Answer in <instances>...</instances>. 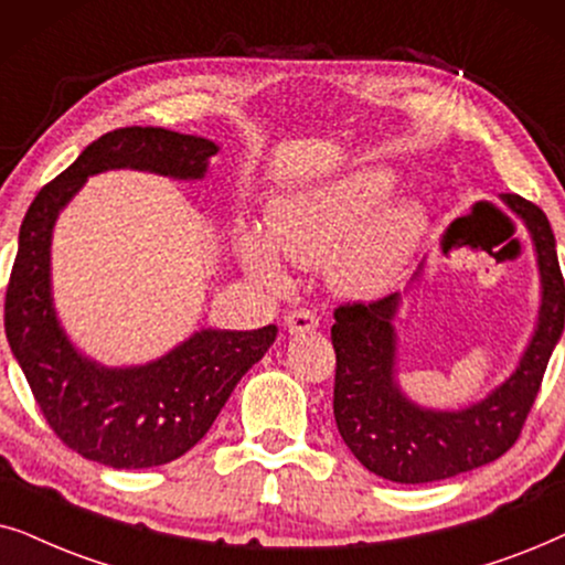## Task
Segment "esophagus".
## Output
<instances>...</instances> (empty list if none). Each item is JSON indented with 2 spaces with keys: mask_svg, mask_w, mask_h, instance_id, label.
<instances>
[{
  "mask_svg": "<svg viewBox=\"0 0 565 565\" xmlns=\"http://www.w3.org/2000/svg\"><path fill=\"white\" fill-rule=\"evenodd\" d=\"M315 328H318V315L312 310H291L287 315V330L291 335L312 333Z\"/></svg>",
  "mask_w": 565,
  "mask_h": 565,
  "instance_id": "1",
  "label": "esophagus"
}]
</instances>
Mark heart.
<instances>
[{
	"label": "heart",
	"instance_id": "heart-1",
	"mask_svg": "<svg viewBox=\"0 0 565 565\" xmlns=\"http://www.w3.org/2000/svg\"><path fill=\"white\" fill-rule=\"evenodd\" d=\"M390 168H356L278 195L268 209V235L239 230L235 239L243 268L270 289L289 284L284 258L297 266L328 260V281L349 299L387 295L401 281L426 235L428 216L418 199L395 191Z\"/></svg>",
	"mask_w": 565,
	"mask_h": 565
}]
</instances>
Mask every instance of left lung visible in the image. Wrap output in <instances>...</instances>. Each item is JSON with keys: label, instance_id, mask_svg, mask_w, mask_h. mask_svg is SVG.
<instances>
[{"label": "left lung", "instance_id": "left-lung-1", "mask_svg": "<svg viewBox=\"0 0 565 565\" xmlns=\"http://www.w3.org/2000/svg\"><path fill=\"white\" fill-rule=\"evenodd\" d=\"M501 201L532 237L540 270V310L535 333L516 370L483 401L460 411H436L403 393L393 326L401 295L370 305H341L333 312L335 424L345 447L374 476L393 483L455 478L499 460L522 431L547 361L563 335L565 284L543 209L514 193H503Z\"/></svg>", "mask_w": 565, "mask_h": 565}]
</instances>
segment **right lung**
I'll list each match as a JSON object with an SVG mask.
<instances>
[{"instance_id":"add662e5","label":"right lung","mask_w":565,"mask_h":565,"mask_svg":"<svg viewBox=\"0 0 565 565\" xmlns=\"http://www.w3.org/2000/svg\"><path fill=\"white\" fill-rule=\"evenodd\" d=\"M214 141L154 126H129L93 141L41 188L20 227L4 299V333L38 408L74 452L116 470L178 460L199 445L232 390L276 341L278 328H201L164 356L139 366L97 364L70 341L51 291V237L62 209L89 175L141 170L201 180Z\"/></svg>"}]
</instances>
